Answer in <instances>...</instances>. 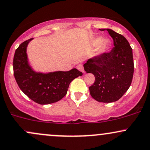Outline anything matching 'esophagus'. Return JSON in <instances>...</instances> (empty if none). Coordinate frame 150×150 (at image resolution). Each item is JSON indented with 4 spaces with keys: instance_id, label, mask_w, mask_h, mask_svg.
I'll use <instances>...</instances> for the list:
<instances>
[{
    "instance_id": "obj_1",
    "label": "esophagus",
    "mask_w": 150,
    "mask_h": 150,
    "mask_svg": "<svg viewBox=\"0 0 150 150\" xmlns=\"http://www.w3.org/2000/svg\"><path fill=\"white\" fill-rule=\"evenodd\" d=\"M77 68L80 70V71L82 72L83 73H85V70H84V68H83V65H82V64H80V65H77Z\"/></svg>"
}]
</instances>
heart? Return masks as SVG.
Wrapping results in <instances>:
<instances>
[{"mask_svg": "<svg viewBox=\"0 0 150 150\" xmlns=\"http://www.w3.org/2000/svg\"><path fill=\"white\" fill-rule=\"evenodd\" d=\"M93 45L97 46V54L101 55L106 51L109 45V41L107 39L97 37L92 42Z\"/></svg>", "mask_w": 150, "mask_h": 150, "instance_id": "1", "label": "heart"}]
</instances>
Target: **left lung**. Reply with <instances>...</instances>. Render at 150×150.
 Wrapping results in <instances>:
<instances>
[{
    "mask_svg": "<svg viewBox=\"0 0 150 150\" xmlns=\"http://www.w3.org/2000/svg\"><path fill=\"white\" fill-rule=\"evenodd\" d=\"M99 30L108 31L114 47L110 52L89 59L84 69L95 77L89 87L93 99L99 102H114L123 97L131 85L134 73L132 49L121 34L110 29Z\"/></svg>",
    "mask_w": 150,
    "mask_h": 150,
    "instance_id": "left-lung-1",
    "label": "left lung"
}]
</instances>
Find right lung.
I'll use <instances>...</instances> for the list:
<instances>
[{
  "mask_svg": "<svg viewBox=\"0 0 150 150\" xmlns=\"http://www.w3.org/2000/svg\"><path fill=\"white\" fill-rule=\"evenodd\" d=\"M30 39L22 42L15 52L13 71L20 89L30 99L39 104H49L61 100L67 94L70 82L82 76L76 68L69 71H56L49 73H37L29 65L27 47Z\"/></svg>",
  "mask_w": 150,
  "mask_h": 150,
  "instance_id": "add662e5",
  "label": "right lung"
}]
</instances>
